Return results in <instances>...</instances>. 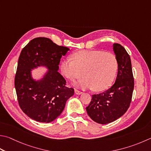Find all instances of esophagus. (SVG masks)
<instances>
[{
	"label": "esophagus",
	"instance_id": "1",
	"mask_svg": "<svg viewBox=\"0 0 151 151\" xmlns=\"http://www.w3.org/2000/svg\"><path fill=\"white\" fill-rule=\"evenodd\" d=\"M75 93L76 94H77V95H80L81 94H83V92H82L81 91H79V90H76V89L75 90Z\"/></svg>",
	"mask_w": 151,
	"mask_h": 151
}]
</instances>
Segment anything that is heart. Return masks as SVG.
<instances>
[{
    "label": "heart",
    "mask_w": 151,
    "mask_h": 151,
    "mask_svg": "<svg viewBox=\"0 0 151 151\" xmlns=\"http://www.w3.org/2000/svg\"><path fill=\"white\" fill-rule=\"evenodd\" d=\"M72 59L62 60L60 70L70 81L80 78L83 74L84 76L75 84L76 86L102 91L114 83L118 70V61L114 53L82 50L74 53Z\"/></svg>",
    "instance_id": "heart-1"
}]
</instances>
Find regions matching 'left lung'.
Listing matches in <instances>:
<instances>
[{"label":"left lung","instance_id":"obj_1","mask_svg":"<svg viewBox=\"0 0 151 151\" xmlns=\"http://www.w3.org/2000/svg\"><path fill=\"white\" fill-rule=\"evenodd\" d=\"M113 50L118 61L116 81L105 92L93 94L91 102L86 108L90 118L100 124L116 121L127 111L134 88L130 56L119 43H114Z\"/></svg>","mask_w":151,"mask_h":151}]
</instances>
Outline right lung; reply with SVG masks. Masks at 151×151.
I'll list each match as a JSON object with an SVG mask.
<instances>
[{"label":"right lung","instance_id":"add662e5","mask_svg":"<svg viewBox=\"0 0 151 151\" xmlns=\"http://www.w3.org/2000/svg\"><path fill=\"white\" fill-rule=\"evenodd\" d=\"M70 49L59 46L46 37H36L22 50L18 59L14 86L22 110L36 122L49 123L59 116L74 89L58 72L62 56ZM48 70L40 79L32 78V69Z\"/></svg>","mask_w":151,"mask_h":151}]
</instances>
